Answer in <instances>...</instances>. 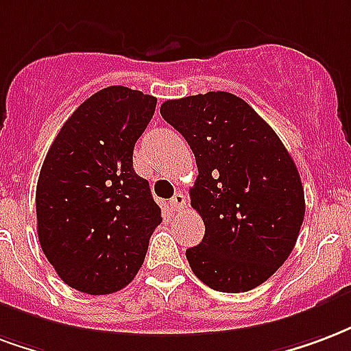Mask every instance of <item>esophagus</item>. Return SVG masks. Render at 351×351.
Returning a JSON list of instances; mask_svg holds the SVG:
<instances>
[{
  "mask_svg": "<svg viewBox=\"0 0 351 351\" xmlns=\"http://www.w3.org/2000/svg\"><path fill=\"white\" fill-rule=\"evenodd\" d=\"M169 206L173 210H176V212L182 210L184 206H186V195H184V193H175V197L169 201Z\"/></svg>",
  "mask_w": 351,
  "mask_h": 351,
  "instance_id": "1",
  "label": "esophagus"
}]
</instances>
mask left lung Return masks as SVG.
<instances>
[{
    "mask_svg": "<svg viewBox=\"0 0 351 351\" xmlns=\"http://www.w3.org/2000/svg\"><path fill=\"white\" fill-rule=\"evenodd\" d=\"M160 113L188 141L199 171L189 197L204 238L186 251L189 266L217 292L253 290L292 253L305 217L292 156L271 126L230 93L167 100Z\"/></svg>",
    "mask_w": 351,
    "mask_h": 351,
    "instance_id": "left-lung-1",
    "label": "left lung"
}]
</instances>
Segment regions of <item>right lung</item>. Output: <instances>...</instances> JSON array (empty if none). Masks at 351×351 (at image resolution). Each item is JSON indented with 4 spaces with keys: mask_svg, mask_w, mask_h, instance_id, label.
I'll return each mask as SVG.
<instances>
[{
    "mask_svg": "<svg viewBox=\"0 0 351 351\" xmlns=\"http://www.w3.org/2000/svg\"><path fill=\"white\" fill-rule=\"evenodd\" d=\"M154 110V96L106 87L70 115L44 158L38 241L57 275L80 292L113 294L134 281L162 223L132 158Z\"/></svg>",
    "mask_w": 351,
    "mask_h": 351,
    "instance_id": "add662e5",
    "label": "right lung"
}]
</instances>
